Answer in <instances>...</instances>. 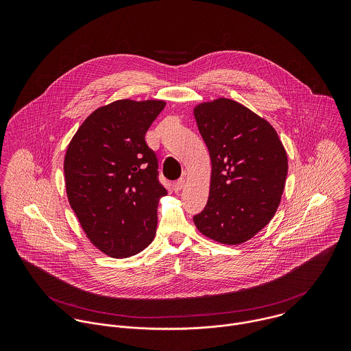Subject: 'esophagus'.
<instances>
[{
  "mask_svg": "<svg viewBox=\"0 0 351 351\" xmlns=\"http://www.w3.org/2000/svg\"><path fill=\"white\" fill-rule=\"evenodd\" d=\"M184 185H185V178H180V180H177V181L173 184V189H174V192H180V191L184 188Z\"/></svg>",
  "mask_w": 351,
  "mask_h": 351,
  "instance_id": "obj_1",
  "label": "esophagus"
}]
</instances>
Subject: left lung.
<instances>
[{"label":"left lung","instance_id":"1","mask_svg":"<svg viewBox=\"0 0 351 351\" xmlns=\"http://www.w3.org/2000/svg\"><path fill=\"white\" fill-rule=\"evenodd\" d=\"M195 119L212 173L208 202L193 221L219 243L241 245L269 224L280 205L287 151L270 123L237 101L201 102Z\"/></svg>","mask_w":351,"mask_h":351}]
</instances>
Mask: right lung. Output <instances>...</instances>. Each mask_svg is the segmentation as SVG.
<instances>
[{"label": "right lung", "mask_w": 351, "mask_h": 351, "mask_svg": "<svg viewBox=\"0 0 351 351\" xmlns=\"http://www.w3.org/2000/svg\"><path fill=\"white\" fill-rule=\"evenodd\" d=\"M166 102L117 100L81 124L64 155L70 206L89 241L112 258L145 250L156 232V209L167 191L145 136Z\"/></svg>", "instance_id": "add662e5"}]
</instances>
